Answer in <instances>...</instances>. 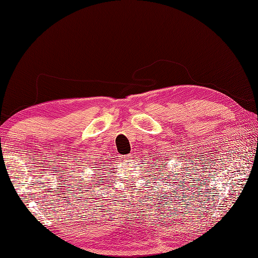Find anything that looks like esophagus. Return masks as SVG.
<instances>
[{
  "instance_id": "esophagus-1",
  "label": "esophagus",
  "mask_w": 258,
  "mask_h": 258,
  "mask_svg": "<svg viewBox=\"0 0 258 258\" xmlns=\"http://www.w3.org/2000/svg\"><path fill=\"white\" fill-rule=\"evenodd\" d=\"M128 158H131V154H128V155H122V156H120V160H123V161H127Z\"/></svg>"
}]
</instances>
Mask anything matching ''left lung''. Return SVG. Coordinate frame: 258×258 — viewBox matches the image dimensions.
I'll use <instances>...</instances> for the list:
<instances>
[{"mask_svg": "<svg viewBox=\"0 0 258 258\" xmlns=\"http://www.w3.org/2000/svg\"><path fill=\"white\" fill-rule=\"evenodd\" d=\"M163 165H165V164H164V163L162 162V166H161V168H162V169H163Z\"/></svg>", "mask_w": 258, "mask_h": 258, "instance_id": "obj_1", "label": "left lung"}]
</instances>
